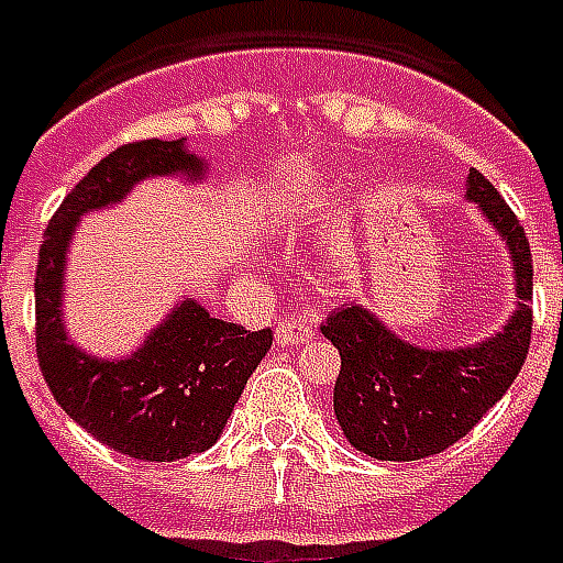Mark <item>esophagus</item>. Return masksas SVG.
I'll use <instances>...</instances> for the list:
<instances>
[{
    "mask_svg": "<svg viewBox=\"0 0 563 563\" xmlns=\"http://www.w3.org/2000/svg\"><path fill=\"white\" fill-rule=\"evenodd\" d=\"M277 343L280 345H301V343H310L316 336V324L303 322V319H283L277 322Z\"/></svg>",
    "mask_w": 563,
    "mask_h": 563,
    "instance_id": "obj_1",
    "label": "esophagus"
}]
</instances>
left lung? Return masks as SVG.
I'll list each match as a JSON object with an SVG mask.
<instances>
[{"instance_id": "8db88e82", "label": "left lung", "mask_w": 563, "mask_h": 563, "mask_svg": "<svg viewBox=\"0 0 563 563\" xmlns=\"http://www.w3.org/2000/svg\"><path fill=\"white\" fill-rule=\"evenodd\" d=\"M465 194L514 260L516 313L498 334L465 349H420L387 331L361 303L336 307L322 324L340 352L336 423L349 444L373 460L411 462L448 451L507 394L526 364L534 322V262L526 229L477 169L468 173Z\"/></svg>"}]
</instances>
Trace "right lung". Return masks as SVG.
<instances>
[{
    "label": "right lung",
    "mask_w": 563,
    "mask_h": 563,
    "mask_svg": "<svg viewBox=\"0 0 563 563\" xmlns=\"http://www.w3.org/2000/svg\"><path fill=\"white\" fill-rule=\"evenodd\" d=\"M152 176L199 178L206 164L185 140L128 143L91 166L53 214L37 253L35 349L53 397L82 430L133 460L173 462L220 439L274 334L214 319L187 298L124 361H101L70 343L62 319L70 235L86 211L122 202Z\"/></svg>",
    "instance_id": "right-lung-1"
}]
</instances>
